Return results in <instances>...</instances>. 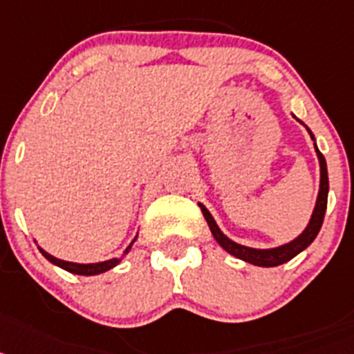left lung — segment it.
Wrapping results in <instances>:
<instances>
[{"instance_id": "left-lung-1", "label": "left lung", "mask_w": 354, "mask_h": 354, "mask_svg": "<svg viewBox=\"0 0 354 354\" xmlns=\"http://www.w3.org/2000/svg\"><path fill=\"white\" fill-rule=\"evenodd\" d=\"M308 130V128H306ZM310 137L313 139L312 131L308 130ZM315 140V139H313ZM315 146V153L319 156V164H321V189H319V196H317V203H315V208H313L312 219H310L308 226L303 233H301L297 239H294L292 242L285 245H279V248H272V250H254V248H245V245L236 244L233 242L232 239L224 235L223 232L219 230V226L215 224L214 217L210 215V212L207 208L203 207L201 203H199V208H201L203 215H205V219H207L208 226H210V232L214 235V239L221 244L223 250L228 251L230 254L233 257L241 258L244 262L253 263V266H260V267H276L281 266V263L288 262L292 258L299 254L301 251L306 250L313 241H315V236H317L319 230L322 226V221H324V214H326V205H328V189H330V183H328V167H326V160L322 156V153L317 149V144H313Z\"/></svg>"}]
</instances>
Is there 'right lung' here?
<instances>
[{"mask_svg":"<svg viewBox=\"0 0 354 354\" xmlns=\"http://www.w3.org/2000/svg\"><path fill=\"white\" fill-rule=\"evenodd\" d=\"M133 242H135V239H133ZM133 242H131V244H133ZM131 244L128 245V250H126L124 253H128V251H130ZM39 250H41V248H39ZM41 253L48 258L49 262L55 263V266L62 267V269L69 270V272H73V274H80V276L101 274V272L112 269V267H115L119 262H121L119 258H112V260H106V262H100V263H75V262H64V260H60V258L51 257V254L46 253L44 250H41Z\"/></svg>","mask_w":354,"mask_h":354,"instance_id":"add662e5","label":"right lung"}]
</instances>
